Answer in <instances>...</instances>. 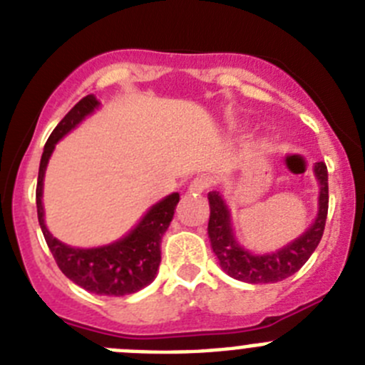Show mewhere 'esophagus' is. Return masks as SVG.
<instances>
[{"label": "esophagus", "mask_w": 365, "mask_h": 365, "mask_svg": "<svg viewBox=\"0 0 365 365\" xmlns=\"http://www.w3.org/2000/svg\"><path fill=\"white\" fill-rule=\"evenodd\" d=\"M210 185H212V180L206 178V176H197V178H194L192 182L189 183V189L187 190H189L190 194H201L205 192Z\"/></svg>", "instance_id": "esophagus-1"}]
</instances>
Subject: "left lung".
<instances>
[{"mask_svg":"<svg viewBox=\"0 0 365 365\" xmlns=\"http://www.w3.org/2000/svg\"><path fill=\"white\" fill-rule=\"evenodd\" d=\"M314 175L319 182L318 215L304 235L272 254H254L237 242L231 227V213L219 192L208 194V237L220 267L230 277L251 284L279 282L300 270L316 251L323 237L329 212V171L325 162H316Z\"/></svg>","mask_w":365,"mask_h":365,"instance_id":"left-lung-1","label":"left lung"}]
</instances>
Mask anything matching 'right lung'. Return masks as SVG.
<instances>
[{"label": "right lung", "instance_id": "obj_1", "mask_svg": "<svg viewBox=\"0 0 365 365\" xmlns=\"http://www.w3.org/2000/svg\"><path fill=\"white\" fill-rule=\"evenodd\" d=\"M101 102L93 95L81 98L63 120L56 125L43 146L40 159L38 182H36V213L47 247L53 252L58 267L77 286L90 293L108 297H123L139 292L155 279L160 264V240L175 215L180 194L173 192L153 205L138 226L114 244L93 249H76L65 245L49 233L43 220L42 189L47 162L56 143L76 128Z\"/></svg>", "mask_w": 365, "mask_h": 365}]
</instances>
